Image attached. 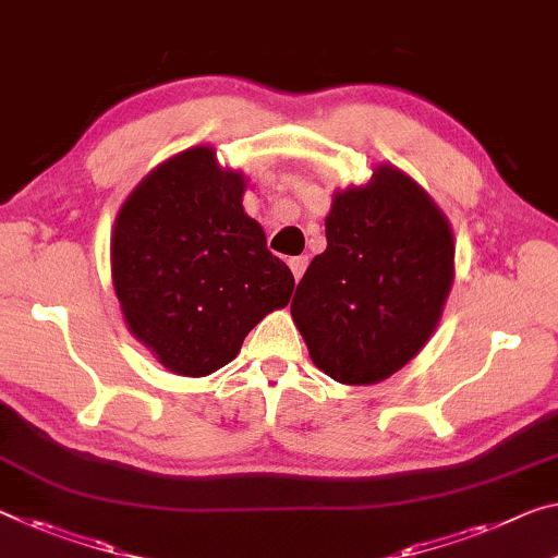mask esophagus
<instances>
[{"mask_svg": "<svg viewBox=\"0 0 558 558\" xmlns=\"http://www.w3.org/2000/svg\"><path fill=\"white\" fill-rule=\"evenodd\" d=\"M306 264H308L306 256H294V259H289V269H291V274H294V279H296V281L304 277Z\"/></svg>", "mask_w": 558, "mask_h": 558, "instance_id": "esophagus-1", "label": "esophagus"}]
</instances>
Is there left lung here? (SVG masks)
Here are the masks:
<instances>
[{"mask_svg": "<svg viewBox=\"0 0 558 558\" xmlns=\"http://www.w3.org/2000/svg\"><path fill=\"white\" fill-rule=\"evenodd\" d=\"M453 281V234L414 179L379 165L333 194L327 250L299 281L291 316L312 362L364 387L409 364L441 319Z\"/></svg>", "mask_w": 558, "mask_h": 558, "instance_id": "obj_1", "label": "left lung"}]
</instances>
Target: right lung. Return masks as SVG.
I'll use <instances>...</instances> for the list:
<instances>
[{
    "instance_id": "right-lung-1",
    "label": "right lung",
    "mask_w": 558,
    "mask_h": 558,
    "mask_svg": "<svg viewBox=\"0 0 558 558\" xmlns=\"http://www.w3.org/2000/svg\"><path fill=\"white\" fill-rule=\"evenodd\" d=\"M244 177L194 147L151 169L111 234V281L126 327L169 372L207 376L239 354L294 277L242 207Z\"/></svg>"
}]
</instances>
